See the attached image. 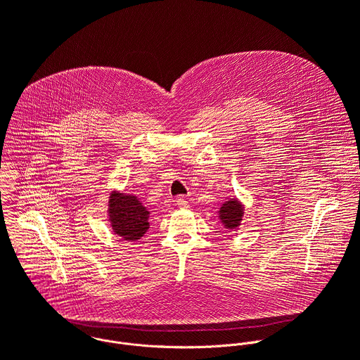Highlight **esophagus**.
<instances>
[{
    "label": "esophagus",
    "instance_id": "esophagus-1",
    "mask_svg": "<svg viewBox=\"0 0 360 360\" xmlns=\"http://www.w3.org/2000/svg\"><path fill=\"white\" fill-rule=\"evenodd\" d=\"M176 205L179 207H188V200L185 199V196H178L176 198Z\"/></svg>",
    "mask_w": 360,
    "mask_h": 360
}]
</instances>
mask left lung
Wrapping results in <instances>:
<instances>
[{
	"mask_svg": "<svg viewBox=\"0 0 360 360\" xmlns=\"http://www.w3.org/2000/svg\"><path fill=\"white\" fill-rule=\"evenodd\" d=\"M241 216H243V207L237 200H229L220 209V219L224 223V226L230 230L236 229L240 224Z\"/></svg>",
	"mask_w": 360,
	"mask_h": 360,
	"instance_id": "left-lung-1",
	"label": "left lung"
}]
</instances>
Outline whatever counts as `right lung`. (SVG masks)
<instances>
[{
	"label": "right lung",
	"instance_id": "add662e5",
	"mask_svg": "<svg viewBox=\"0 0 360 360\" xmlns=\"http://www.w3.org/2000/svg\"><path fill=\"white\" fill-rule=\"evenodd\" d=\"M109 216L115 233L129 241L139 240L148 229V212L136 198L129 195H112Z\"/></svg>",
	"mask_w": 360,
	"mask_h": 360
}]
</instances>
